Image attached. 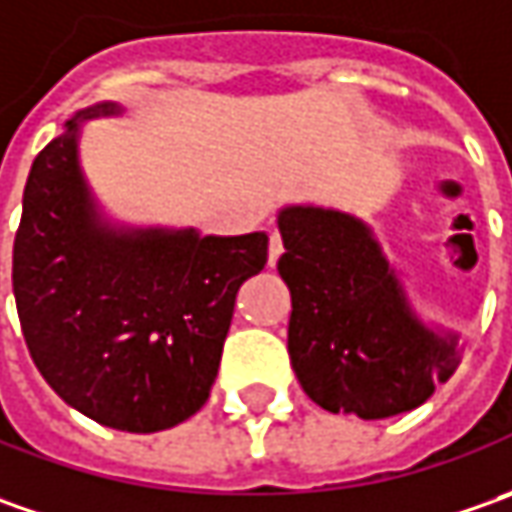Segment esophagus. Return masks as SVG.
I'll return each mask as SVG.
<instances>
[{"mask_svg":"<svg viewBox=\"0 0 512 512\" xmlns=\"http://www.w3.org/2000/svg\"><path fill=\"white\" fill-rule=\"evenodd\" d=\"M286 252V246H283V238H280V232H272V238H269V266H274L280 255Z\"/></svg>","mask_w":512,"mask_h":512,"instance_id":"34e87169","label":"esophagus"}]
</instances>
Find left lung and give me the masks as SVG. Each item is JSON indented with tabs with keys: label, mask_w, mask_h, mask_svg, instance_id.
I'll use <instances>...</instances> for the list:
<instances>
[{
	"label": "left lung",
	"mask_w": 512,
	"mask_h": 512,
	"mask_svg": "<svg viewBox=\"0 0 512 512\" xmlns=\"http://www.w3.org/2000/svg\"><path fill=\"white\" fill-rule=\"evenodd\" d=\"M291 291L289 357L303 391L331 414L385 419L419 408L456 371V340L416 320L368 226L351 215L280 212Z\"/></svg>",
	"instance_id": "obj_1"
}]
</instances>
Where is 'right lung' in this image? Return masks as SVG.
Instances as JSON below:
<instances>
[{
    "mask_svg": "<svg viewBox=\"0 0 512 512\" xmlns=\"http://www.w3.org/2000/svg\"><path fill=\"white\" fill-rule=\"evenodd\" d=\"M76 130L70 121L36 155L25 184L13 294L27 351L47 385L98 425L167 431L209 399L235 297L263 272L269 235H115L98 226Z\"/></svg>",
    "mask_w": 512,
    "mask_h": 512,
    "instance_id": "obj_1",
    "label": "right lung"
}]
</instances>
